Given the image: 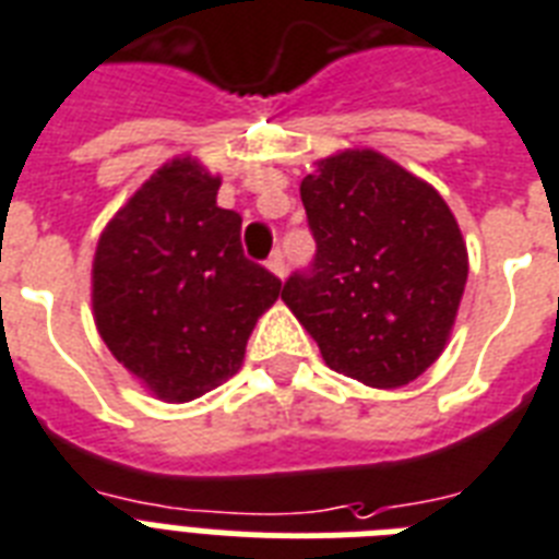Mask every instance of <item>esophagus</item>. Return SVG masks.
<instances>
[{
  "mask_svg": "<svg viewBox=\"0 0 559 559\" xmlns=\"http://www.w3.org/2000/svg\"><path fill=\"white\" fill-rule=\"evenodd\" d=\"M267 267H271V271H274L276 276H285V257H283V251L271 253V259H267Z\"/></svg>",
  "mask_w": 559,
  "mask_h": 559,
  "instance_id": "34e87169",
  "label": "esophagus"
}]
</instances>
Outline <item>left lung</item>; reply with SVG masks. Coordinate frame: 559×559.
<instances>
[{
	"mask_svg": "<svg viewBox=\"0 0 559 559\" xmlns=\"http://www.w3.org/2000/svg\"><path fill=\"white\" fill-rule=\"evenodd\" d=\"M317 253L283 300L329 369L366 386L415 381L444 352L467 283L462 230L436 190L372 150L302 178Z\"/></svg>",
	"mask_w": 559,
	"mask_h": 559,
	"instance_id": "1",
	"label": "left lung"
}]
</instances>
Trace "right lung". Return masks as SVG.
Masks as SVG:
<instances>
[{
  "label": "right lung",
  "mask_w": 559,
  "mask_h": 559,
  "mask_svg": "<svg viewBox=\"0 0 559 559\" xmlns=\"http://www.w3.org/2000/svg\"><path fill=\"white\" fill-rule=\"evenodd\" d=\"M216 176L173 158L97 242L92 306L103 343L164 401H193L239 372L280 276L242 251V216Z\"/></svg>",
  "instance_id": "obj_1"
}]
</instances>
